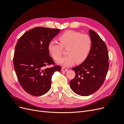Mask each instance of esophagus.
Returning a JSON list of instances; mask_svg holds the SVG:
<instances>
[{
	"label": "esophagus",
	"mask_w": 124,
	"mask_h": 124,
	"mask_svg": "<svg viewBox=\"0 0 124 124\" xmlns=\"http://www.w3.org/2000/svg\"><path fill=\"white\" fill-rule=\"evenodd\" d=\"M62 71H63V72H66V71H67V70H68V69L65 68H62Z\"/></svg>",
	"instance_id": "obj_1"
}]
</instances>
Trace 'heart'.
Listing matches in <instances>:
<instances>
[{"mask_svg": "<svg viewBox=\"0 0 124 124\" xmlns=\"http://www.w3.org/2000/svg\"><path fill=\"white\" fill-rule=\"evenodd\" d=\"M59 43L51 40L47 46L48 52L55 61L61 59L63 48L66 49L68 55L62 58L58 63L63 67H69L76 62L79 64L87 58L92 48V41L87 34L74 31H67L58 37Z\"/></svg>", "mask_w": 124, "mask_h": 124, "instance_id": "1", "label": "heart"}]
</instances>
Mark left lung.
Listing matches in <instances>:
<instances>
[{
  "label": "left lung",
  "mask_w": 124,
  "mask_h": 124,
  "mask_svg": "<svg viewBox=\"0 0 124 124\" xmlns=\"http://www.w3.org/2000/svg\"><path fill=\"white\" fill-rule=\"evenodd\" d=\"M89 33L92 41L91 51L83 63L72 69L76 76L70 82L71 89L82 96L93 94L102 86L109 67L106 44L94 31L89 30Z\"/></svg>",
  "instance_id": "obj_1"
}]
</instances>
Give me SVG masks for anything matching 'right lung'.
Returning <instances> with one entry per match:
<instances>
[{
	"instance_id": "right-lung-1",
	"label": "right lung",
	"mask_w": 124,
	"mask_h": 124,
	"mask_svg": "<svg viewBox=\"0 0 124 124\" xmlns=\"http://www.w3.org/2000/svg\"><path fill=\"white\" fill-rule=\"evenodd\" d=\"M60 29L42 27L26 32L15 48L13 64L17 79L24 91L34 96L46 93L51 87L52 75L62 68L49 55L47 46ZM51 64L54 66L47 67Z\"/></svg>"
}]
</instances>
